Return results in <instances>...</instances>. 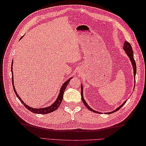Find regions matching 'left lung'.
<instances>
[{"label": "left lung", "instance_id": "left-lung-1", "mask_svg": "<svg viewBox=\"0 0 146 146\" xmlns=\"http://www.w3.org/2000/svg\"><path fill=\"white\" fill-rule=\"evenodd\" d=\"M123 50H125L126 54L128 55V56L130 58V60L131 61V64L132 66H133V74H134V77L135 78V76H136V63H135V61L134 60V57H133V49H132V47H131V46L130 44L127 42V41H125L124 42V44H123ZM135 89V88H134ZM81 96H82V100L83 101V102L84 104V105H85V107L88 109L91 110V111H93L94 113H100V112L99 111H95V110H92L91 107H89V105H88V104L86 102V101L85 100V99H84L83 98V86L81 84ZM126 101H125L124 102H123L120 107H119L118 108H117L115 110H114V111H113L112 112H109V113H105V114H111V113H114L116 112L117 111H118V110L120 109L121 108H122V106L124 105L125 103H126Z\"/></svg>", "mask_w": 146, "mask_h": 146}]
</instances>
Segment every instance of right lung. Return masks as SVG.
I'll use <instances>...</instances> for the list:
<instances>
[{"instance_id":"right-lung-1","label":"right lung","mask_w":146,"mask_h":146,"mask_svg":"<svg viewBox=\"0 0 146 146\" xmlns=\"http://www.w3.org/2000/svg\"><path fill=\"white\" fill-rule=\"evenodd\" d=\"M23 36H22L21 38H23ZM13 61H12L11 62V71L12 73V85H13V90H14V91L15 92V94L17 96V98L19 99V100L21 102V103L23 104L25 108L28 109L31 112H32L33 113H36V114H48V113H50L51 112H53L54 111H55L56 109H58V108L60 107V105L61 104V102H62L63 98V94H64V91L66 90V87H67L68 85L69 84V82H70V80H71L72 78V77H70L69 80H68L66 82H65L63 85H62V86L61 87V89L60 91V93L58 96V98H57L56 100H55V102L52 104L49 107H47L46 108H32V107H30L29 106H28L27 105H26L24 102L21 100V99L20 98V97L19 96V95L17 94L16 91L15 90V87L14 86V79H13Z\"/></svg>"}]
</instances>
